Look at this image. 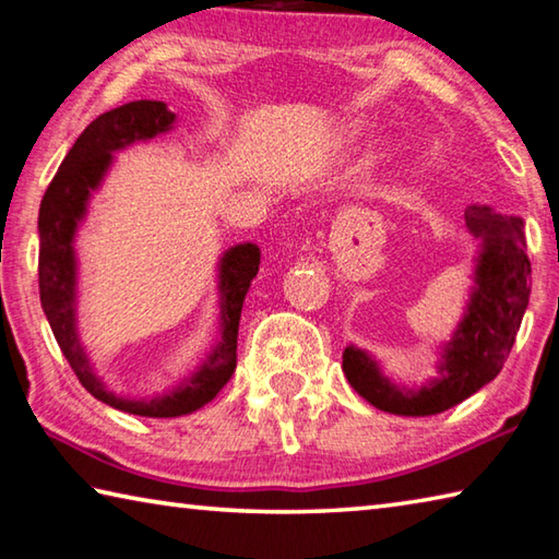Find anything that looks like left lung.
Returning a JSON list of instances; mask_svg holds the SVG:
<instances>
[{
  "mask_svg": "<svg viewBox=\"0 0 559 559\" xmlns=\"http://www.w3.org/2000/svg\"><path fill=\"white\" fill-rule=\"evenodd\" d=\"M466 229L478 241L466 313L441 345L439 374L419 390L396 386L380 365L355 345L343 353V372L359 396L377 409L400 416L441 414L496 380L515 343L530 300L525 222L486 204L466 210Z\"/></svg>",
  "mask_w": 559,
  "mask_h": 559,
  "instance_id": "left-lung-1",
  "label": "left lung"
}]
</instances>
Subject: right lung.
<instances>
[{"mask_svg":"<svg viewBox=\"0 0 559 559\" xmlns=\"http://www.w3.org/2000/svg\"><path fill=\"white\" fill-rule=\"evenodd\" d=\"M175 112L163 100H132L126 106L103 112L81 132L59 173L46 189L39 210V293L46 320L53 330L56 343L69 359L71 370L86 390L112 409L169 419L202 409L212 402L236 370V337L243 298L251 281L257 278L261 251L257 243H236L219 259V306L222 325L219 343L185 377V382L167 394L150 400H128L110 392L91 365V357L75 328V296H79V261L73 239L79 224L86 219L91 194L100 187L112 165V153L143 140L173 130Z\"/></svg>","mask_w":559,"mask_h":559,"instance_id":"right-lung-1","label":"right lung"}]
</instances>
